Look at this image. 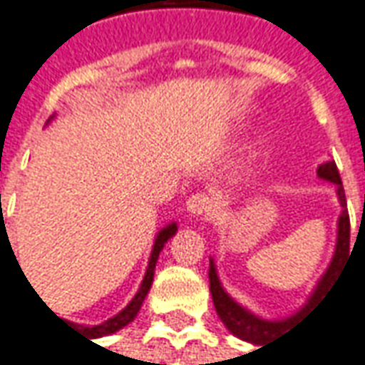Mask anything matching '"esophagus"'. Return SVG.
Segmentation results:
<instances>
[{"label":"esophagus","instance_id":"obj_1","mask_svg":"<svg viewBox=\"0 0 365 365\" xmlns=\"http://www.w3.org/2000/svg\"><path fill=\"white\" fill-rule=\"evenodd\" d=\"M185 210L192 216H207L210 212H214V200L207 194H194L192 197H187Z\"/></svg>","mask_w":365,"mask_h":365}]
</instances>
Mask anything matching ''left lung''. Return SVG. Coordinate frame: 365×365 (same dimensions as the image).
Returning <instances> with one entry per match:
<instances>
[{
	"instance_id": "left-lung-1",
	"label": "left lung",
	"mask_w": 365,
	"mask_h": 365,
	"mask_svg": "<svg viewBox=\"0 0 365 365\" xmlns=\"http://www.w3.org/2000/svg\"><path fill=\"white\" fill-rule=\"evenodd\" d=\"M317 178L323 180V182L335 183V194H337L339 206H341V214L337 218V238H335V250H333L331 262H329L327 270L321 274L317 284L313 287L305 305L299 309L297 313L289 315V317H283V319H264L257 313H252L250 309H246L245 305H240L236 299L228 295V291L222 287L216 262H214V258H210V272H207L210 274V293H212L216 313H218L222 323L226 325V329L232 335H236L238 339H242V341L264 347L267 341L274 339L277 335H281L287 329H291V325L295 321L301 319L307 311H311L319 301H323V295H327L329 287L335 283V279L339 277V272L346 264V258L349 257V216H347L346 192H344L341 178H339V171H337V165H335L333 159L317 165Z\"/></svg>"
}]
</instances>
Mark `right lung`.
I'll list each match as a JSON object with an SVG mask.
<instances>
[{
	"instance_id": "add662e5",
	"label": "right lung",
	"mask_w": 365,
	"mask_h": 365,
	"mask_svg": "<svg viewBox=\"0 0 365 365\" xmlns=\"http://www.w3.org/2000/svg\"><path fill=\"white\" fill-rule=\"evenodd\" d=\"M52 119H54V117H52ZM50 120H48V123H50ZM175 232H178V224H175V222H170L168 226H163V228L159 230L158 236H155V242H153V248H151V255H149V262H147V270H145V277H143V281H141V287H139V291L135 293V297L129 301V305L123 309V311H119L117 315H113L110 319L98 323V325H78V323H72V321H66V323L72 325L76 331L81 329L86 337H103V335H110V333L123 329L125 325H129V323L137 317L139 309H141V305H143L145 297H147L149 289H151L159 252L163 250V246L168 245V240H170L171 236H175Z\"/></svg>"
}]
</instances>
